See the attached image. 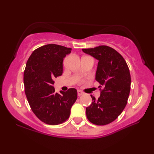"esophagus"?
Masks as SVG:
<instances>
[{
  "instance_id": "34e87169",
  "label": "esophagus",
  "mask_w": 154,
  "mask_h": 154,
  "mask_svg": "<svg viewBox=\"0 0 154 154\" xmlns=\"http://www.w3.org/2000/svg\"><path fill=\"white\" fill-rule=\"evenodd\" d=\"M82 94H83V92L81 90H78V96H81Z\"/></svg>"
}]
</instances>
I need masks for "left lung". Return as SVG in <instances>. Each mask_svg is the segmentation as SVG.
<instances>
[{
  "label": "left lung",
  "mask_w": 154,
  "mask_h": 154,
  "mask_svg": "<svg viewBox=\"0 0 154 154\" xmlns=\"http://www.w3.org/2000/svg\"><path fill=\"white\" fill-rule=\"evenodd\" d=\"M82 50L99 61L95 79L99 88H103L97 100L91 95L92 102L86 108V116L92 123L107 125L119 117L127 104L131 84L129 68L121 54L109 46Z\"/></svg>",
  "instance_id": "1"
}]
</instances>
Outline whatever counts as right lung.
I'll list each match as a JSON object with an SVG mask.
<instances>
[{
  "label": "right lung",
  "mask_w": 154,
  "mask_h": 154,
  "mask_svg": "<svg viewBox=\"0 0 154 154\" xmlns=\"http://www.w3.org/2000/svg\"><path fill=\"white\" fill-rule=\"evenodd\" d=\"M71 48L48 44L29 57L24 72V91L31 110L48 125H59L69 119L71 108L77 100V90L56 93L54 79L62 75L63 60Z\"/></svg>",
  "instance_id": "right-lung-1"
}]
</instances>
